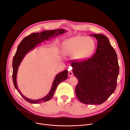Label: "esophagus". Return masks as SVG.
Returning a JSON list of instances; mask_svg holds the SVG:
<instances>
[{
    "mask_svg": "<svg viewBox=\"0 0 130 130\" xmlns=\"http://www.w3.org/2000/svg\"><path fill=\"white\" fill-rule=\"evenodd\" d=\"M69 76H73V72H72V71H70L69 72Z\"/></svg>",
    "mask_w": 130,
    "mask_h": 130,
    "instance_id": "1",
    "label": "esophagus"
}]
</instances>
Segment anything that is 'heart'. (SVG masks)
<instances>
[{"mask_svg": "<svg viewBox=\"0 0 130 130\" xmlns=\"http://www.w3.org/2000/svg\"><path fill=\"white\" fill-rule=\"evenodd\" d=\"M95 43L93 39L77 35L66 39L62 43V50L66 55H73L74 59L82 61L87 59L94 53Z\"/></svg>", "mask_w": 130, "mask_h": 130, "instance_id": "heart-1", "label": "heart"}]
</instances>
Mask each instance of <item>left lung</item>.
<instances>
[{
  "mask_svg": "<svg viewBox=\"0 0 130 130\" xmlns=\"http://www.w3.org/2000/svg\"><path fill=\"white\" fill-rule=\"evenodd\" d=\"M98 41L96 52L82 61H73V72L78 83L75 88L77 98L88 105H100L114 93L119 74L117 54L107 37L90 35Z\"/></svg>",
  "mask_w": 130,
  "mask_h": 130,
  "instance_id": "obj_1",
  "label": "left lung"
}]
</instances>
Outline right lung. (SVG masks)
<instances>
[{"instance_id":"add662e5","label":"right lung","mask_w":130,"mask_h":130,"mask_svg":"<svg viewBox=\"0 0 130 130\" xmlns=\"http://www.w3.org/2000/svg\"><path fill=\"white\" fill-rule=\"evenodd\" d=\"M65 32H66V30L64 29H57L54 30H44L40 33H33L24 38L18 46L17 51L13 60V81L15 89L18 90L21 96L28 103L31 104H40L49 100L53 97L58 84L67 78L68 71L67 70H65L58 73L56 75L53 81L52 87L49 92L46 96L40 99L32 100L26 98L23 95L17 85V74H18V69L21 61L26 54L32 49H35L38 44L41 43L45 40H49L50 38H53L54 37H56L59 35H61Z\"/></svg>"}]
</instances>
